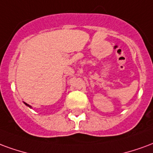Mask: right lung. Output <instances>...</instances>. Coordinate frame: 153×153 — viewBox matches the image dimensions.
I'll return each instance as SVG.
<instances>
[{
  "mask_svg": "<svg viewBox=\"0 0 153 153\" xmlns=\"http://www.w3.org/2000/svg\"><path fill=\"white\" fill-rule=\"evenodd\" d=\"M24 103H25V104H26L27 106H28V107H30V108H31V106H30V105H28V104H27V103H26V102H24Z\"/></svg>",
  "mask_w": 153,
  "mask_h": 153,
  "instance_id": "add662e5",
  "label": "right lung"
}]
</instances>
